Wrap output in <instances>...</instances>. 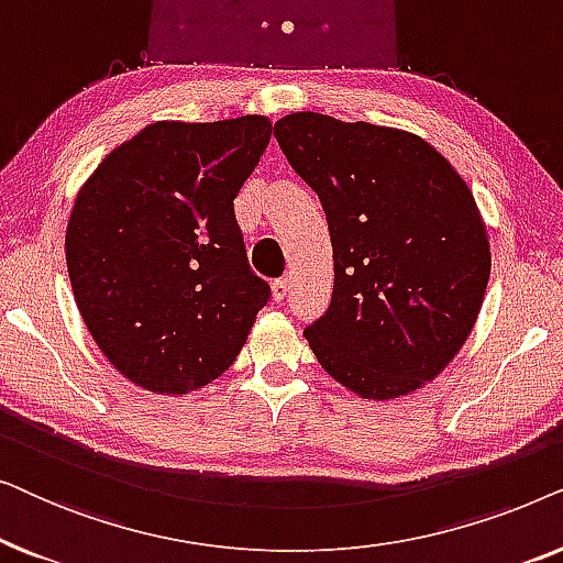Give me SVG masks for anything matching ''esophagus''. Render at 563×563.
<instances>
[{
	"label": "esophagus",
	"mask_w": 563,
	"mask_h": 563,
	"mask_svg": "<svg viewBox=\"0 0 563 563\" xmlns=\"http://www.w3.org/2000/svg\"><path fill=\"white\" fill-rule=\"evenodd\" d=\"M287 291H289V282L287 279H276L272 284V295H274L276 302H282V299L287 297Z\"/></svg>",
	"instance_id": "obj_1"
}]
</instances>
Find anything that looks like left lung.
Masks as SVG:
<instances>
[{"label":"left lung","mask_w":563,"mask_h":563,"mask_svg":"<svg viewBox=\"0 0 563 563\" xmlns=\"http://www.w3.org/2000/svg\"><path fill=\"white\" fill-rule=\"evenodd\" d=\"M274 135L328 214L333 299L305 330L320 366L379 402L426 387L466 343L487 291L472 189L407 130L295 112Z\"/></svg>","instance_id":"obj_1"}]
</instances>
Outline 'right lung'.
<instances>
[{"instance_id":"add662e5","label":"right lung","mask_w":563,"mask_h":563,"mask_svg":"<svg viewBox=\"0 0 563 563\" xmlns=\"http://www.w3.org/2000/svg\"><path fill=\"white\" fill-rule=\"evenodd\" d=\"M272 141L264 114L161 120L118 145L66 228L74 299L137 387L187 395L233 364L272 289L251 272L233 199Z\"/></svg>"}]
</instances>
